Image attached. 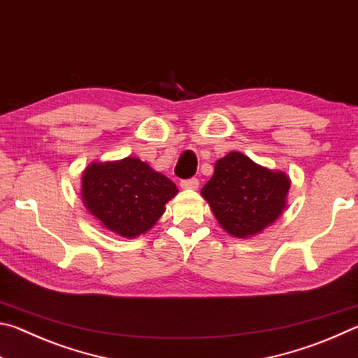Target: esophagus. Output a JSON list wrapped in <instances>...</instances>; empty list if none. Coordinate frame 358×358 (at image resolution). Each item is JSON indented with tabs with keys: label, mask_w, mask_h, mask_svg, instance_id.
I'll list each match as a JSON object with an SVG mask.
<instances>
[{
	"label": "esophagus",
	"mask_w": 358,
	"mask_h": 358,
	"mask_svg": "<svg viewBox=\"0 0 358 358\" xmlns=\"http://www.w3.org/2000/svg\"><path fill=\"white\" fill-rule=\"evenodd\" d=\"M180 186L183 187V189H197L199 187V180L197 178H189V180H183L180 183Z\"/></svg>",
	"instance_id": "esophagus-1"
}]
</instances>
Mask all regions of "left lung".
I'll return each mask as SVG.
<instances>
[{"label": "left lung", "instance_id": "8db88e82", "mask_svg": "<svg viewBox=\"0 0 358 358\" xmlns=\"http://www.w3.org/2000/svg\"><path fill=\"white\" fill-rule=\"evenodd\" d=\"M289 187L286 172L271 171L240 151H230L216 161L213 177L201 194L229 235L250 238L284 213Z\"/></svg>", "mask_w": 358, "mask_h": 358}]
</instances>
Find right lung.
<instances>
[{"instance_id":"right-lung-1","label":"right lung","mask_w":358,"mask_h":358,"mask_svg":"<svg viewBox=\"0 0 358 358\" xmlns=\"http://www.w3.org/2000/svg\"><path fill=\"white\" fill-rule=\"evenodd\" d=\"M80 191L90 215L123 238L148 232L178 194L172 180L136 156L88 164Z\"/></svg>"}]
</instances>
